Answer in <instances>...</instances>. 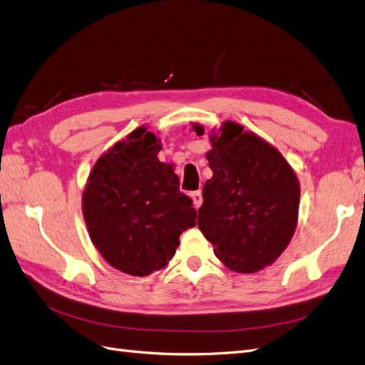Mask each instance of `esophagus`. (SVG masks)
Instances as JSON below:
<instances>
[{
    "label": "esophagus",
    "mask_w": 365,
    "mask_h": 365,
    "mask_svg": "<svg viewBox=\"0 0 365 365\" xmlns=\"http://www.w3.org/2000/svg\"><path fill=\"white\" fill-rule=\"evenodd\" d=\"M192 200H193V205L195 208H200L201 204H202V192L201 190H196V192H192Z\"/></svg>",
    "instance_id": "obj_1"
}]
</instances>
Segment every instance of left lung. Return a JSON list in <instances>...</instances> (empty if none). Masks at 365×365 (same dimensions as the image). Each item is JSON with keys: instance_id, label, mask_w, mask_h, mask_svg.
<instances>
[{"instance_id": "left-lung-1", "label": "left lung", "mask_w": 365, "mask_h": 365, "mask_svg": "<svg viewBox=\"0 0 365 365\" xmlns=\"http://www.w3.org/2000/svg\"><path fill=\"white\" fill-rule=\"evenodd\" d=\"M193 129L204 134L200 125ZM210 140L213 176L204 185L197 227L231 271H260L292 239L300 184L277 149L233 121Z\"/></svg>"}]
</instances>
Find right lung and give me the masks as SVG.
<instances>
[{"label": "right lung", "mask_w": 365, "mask_h": 365, "mask_svg": "<svg viewBox=\"0 0 365 365\" xmlns=\"http://www.w3.org/2000/svg\"><path fill=\"white\" fill-rule=\"evenodd\" d=\"M160 140L145 126L97 160L83 192V217L102 257L121 272L149 275L165 267L178 237L196 222L189 196Z\"/></svg>", "instance_id": "1"}]
</instances>
